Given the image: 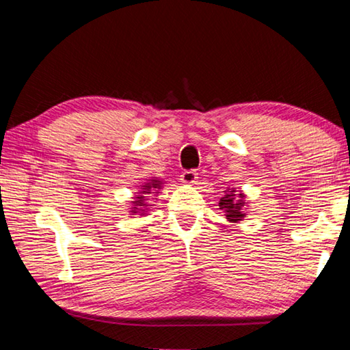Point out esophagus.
<instances>
[{
    "mask_svg": "<svg viewBox=\"0 0 350 350\" xmlns=\"http://www.w3.org/2000/svg\"><path fill=\"white\" fill-rule=\"evenodd\" d=\"M180 180L183 183H187V185H191V183H196L198 180V173L194 170H187L183 171L182 176H180Z\"/></svg>",
    "mask_w": 350,
    "mask_h": 350,
    "instance_id": "1",
    "label": "esophagus"
}]
</instances>
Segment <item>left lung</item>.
Listing matches in <instances>:
<instances>
[{"label": "left lung", "mask_w": 350, "mask_h": 350, "mask_svg": "<svg viewBox=\"0 0 350 350\" xmlns=\"http://www.w3.org/2000/svg\"><path fill=\"white\" fill-rule=\"evenodd\" d=\"M234 189H232L228 194H225V196L219 200V206H221V210L225 211V217L228 219L230 222H239L242 221V217H245V213L242 211V206H244V194H239L241 200L234 198Z\"/></svg>", "instance_id": "obj_1"}]
</instances>
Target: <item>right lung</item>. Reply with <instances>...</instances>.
Segmentation results:
<instances>
[{
    "label": "right lung",
    "mask_w": 350,
    "mask_h": 350,
    "mask_svg": "<svg viewBox=\"0 0 350 350\" xmlns=\"http://www.w3.org/2000/svg\"><path fill=\"white\" fill-rule=\"evenodd\" d=\"M162 187V182L161 180H157V179H152L150 183H145V187H144V191H142V194H148V193H151L152 189H159ZM146 196H139V198H135V200H134V204H135V206L134 208L131 210V213H140L138 211L139 209L141 211H145L144 208H146V206H150L146 204V199H145Z\"/></svg>",
    "instance_id": "1"
}]
</instances>
